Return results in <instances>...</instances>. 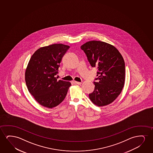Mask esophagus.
Masks as SVG:
<instances>
[{"instance_id": "1", "label": "esophagus", "mask_w": 153, "mask_h": 153, "mask_svg": "<svg viewBox=\"0 0 153 153\" xmlns=\"http://www.w3.org/2000/svg\"><path fill=\"white\" fill-rule=\"evenodd\" d=\"M74 83L76 84H77V85H81L82 82H74Z\"/></svg>"}]
</instances>
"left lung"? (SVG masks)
<instances>
[{"label":"left lung","mask_w":153,"mask_h":153,"mask_svg":"<svg viewBox=\"0 0 153 153\" xmlns=\"http://www.w3.org/2000/svg\"><path fill=\"white\" fill-rule=\"evenodd\" d=\"M98 76L94 82V91L89 94L99 107L110 104L121 92L125 82V63L119 51L105 42L91 41L80 46Z\"/></svg>","instance_id":"obj_1"}]
</instances>
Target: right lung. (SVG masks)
I'll use <instances>...</instances> for the list:
<instances>
[{
	"mask_svg": "<svg viewBox=\"0 0 153 153\" xmlns=\"http://www.w3.org/2000/svg\"><path fill=\"white\" fill-rule=\"evenodd\" d=\"M69 46L55 44L36 51L28 63L25 73L26 85L30 93L40 105L52 108L65 99L71 82L57 79L63 56Z\"/></svg>",
	"mask_w": 153,
	"mask_h": 153,
	"instance_id": "right-lung-1",
	"label": "right lung"
}]
</instances>
